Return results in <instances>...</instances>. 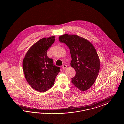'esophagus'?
I'll return each mask as SVG.
<instances>
[{"label":"esophagus","mask_w":124,"mask_h":124,"mask_svg":"<svg viewBox=\"0 0 124 124\" xmlns=\"http://www.w3.org/2000/svg\"><path fill=\"white\" fill-rule=\"evenodd\" d=\"M62 68L63 69H65V68H66V67H67V65H65V64H64V65H62Z\"/></svg>","instance_id":"esophagus-1"}]
</instances>
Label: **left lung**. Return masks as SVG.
Wrapping results in <instances>:
<instances>
[{
    "mask_svg": "<svg viewBox=\"0 0 124 124\" xmlns=\"http://www.w3.org/2000/svg\"><path fill=\"white\" fill-rule=\"evenodd\" d=\"M59 41L65 44L71 52V65L76 75L71 82L82 91L90 88L94 83L100 68V61L93 45L85 39L76 35L60 36Z\"/></svg>",
    "mask_w": 124,
    "mask_h": 124,
    "instance_id": "1",
    "label": "left lung"
}]
</instances>
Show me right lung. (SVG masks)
Masks as SVG:
<instances>
[{"label":"right lung","instance_id":"obj_1","mask_svg":"<svg viewBox=\"0 0 124 124\" xmlns=\"http://www.w3.org/2000/svg\"><path fill=\"white\" fill-rule=\"evenodd\" d=\"M55 36L42 38L30 48L23 61L25 79L37 91L45 92L54 84L60 67L48 57L47 51L55 41Z\"/></svg>","mask_w":124,"mask_h":124}]
</instances>
